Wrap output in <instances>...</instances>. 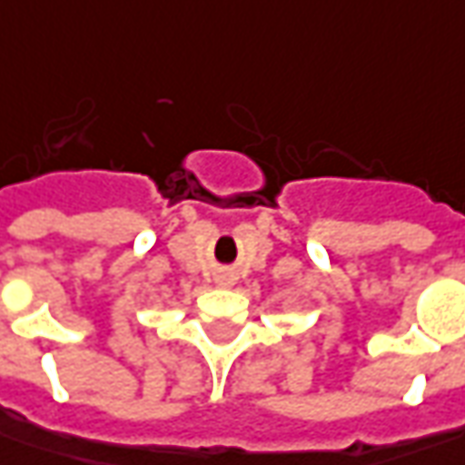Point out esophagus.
<instances>
[{
    "instance_id": "esophagus-1",
    "label": "esophagus",
    "mask_w": 465,
    "mask_h": 465,
    "mask_svg": "<svg viewBox=\"0 0 465 465\" xmlns=\"http://www.w3.org/2000/svg\"><path fill=\"white\" fill-rule=\"evenodd\" d=\"M218 285H221V288H229V285H233V278L232 275H226V272H223V275H218Z\"/></svg>"
}]
</instances>
